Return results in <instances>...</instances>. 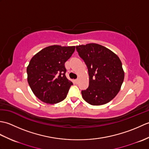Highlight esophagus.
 <instances>
[{"label": "esophagus", "instance_id": "1", "mask_svg": "<svg viewBox=\"0 0 149 149\" xmlns=\"http://www.w3.org/2000/svg\"><path fill=\"white\" fill-rule=\"evenodd\" d=\"M79 79H76V80H75V83H76V84H77L78 83H79Z\"/></svg>", "mask_w": 149, "mask_h": 149}]
</instances>
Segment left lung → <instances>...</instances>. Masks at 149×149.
Segmentation results:
<instances>
[{
	"mask_svg": "<svg viewBox=\"0 0 149 149\" xmlns=\"http://www.w3.org/2000/svg\"><path fill=\"white\" fill-rule=\"evenodd\" d=\"M79 55L88 70L89 86L81 91L83 99L93 106H100L113 99L124 79L122 62L116 54L97 43L76 46Z\"/></svg>",
	"mask_w": 149,
	"mask_h": 149,
	"instance_id": "1",
	"label": "left lung"
}]
</instances>
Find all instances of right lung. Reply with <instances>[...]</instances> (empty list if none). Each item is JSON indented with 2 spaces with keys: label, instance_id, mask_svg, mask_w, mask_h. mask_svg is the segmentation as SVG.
Here are the masks:
<instances>
[{
  "label": "right lung",
  "instance_id": "obj_1",
  "mask_svg": "<svg viewBox=\"0 0 149 149\" xmlns=\"http://www.w3.org/2000/svg\"><path fill=\"white\" fill-rule=\"evenodd\" d=\"M75 48V46H49L31 59L27 67V81L33 93L42 102L56 104L67 95L73 83L66 77L65 63Z\"/></svg>",
  "mask_w": 149,
  "mask_h": 149
}]
</instances>
